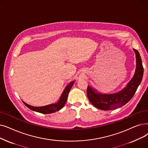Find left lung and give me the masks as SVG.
I'll list each match as a JSON object with an SVG mask.
<instances>
[{
	"label": "left lung",
	"mask_w": 148,
	"mask_h": 148,
	"mask_svg": "<svg viewBox=\"0 0 148 148\" xmlns=\"http://www.w3.org/2000/svg\"><path fill=\"white\" fill-rule=\"evenodd\" d=\"M136 54V68L134 75L126 86L119 92L112 94L99 92L97 89L88 86L87 96L89 100L97 108L101 110H113L123 106L129 101L136 93L142 80L143 67L138 51L133 49Z\"/></svg>",
	"instance_id": "8db88e82"
}]
</instances>
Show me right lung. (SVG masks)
I'll list each match as a JSON object with an SVG mask.
<instances>
[{
	"mask_svg": "<svg viewBox=\"0 0 148 148\" xmlns=\"http://www.w3.org/2000/svg\"><path fill=\"white\" fill-rule=\"evenodd\" d=\"M74 82H75V80L71 82L65 87V88L63 90L62 95H60L59 101L55 103H52V104L48 105L43 106H33L26 103L24 102L23 101H22L23 102V103L25 105H26L29 109H30V110L37 112H40L42 114H51L53 112H55L56 111H58L60 110H61V109L64 106V105H65L67 100L68 94L70 91L73 85H74Z\"/></svg>",
	"mask_w": 148,
	"mask_h": 148,
	"instance_id": "1",
	"label": "right lung"
}]
</instances>
